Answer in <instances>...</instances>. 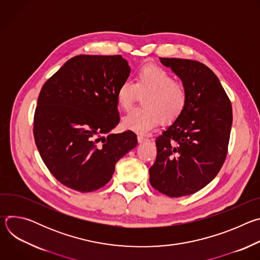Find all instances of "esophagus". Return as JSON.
I'll use <instances>...</instances> for the list:
<instances>
[{
	"instance_id": "esophagus-1",
	"label": "esophagus",
	"mask_w": 260,
	"mask_h": 260,
	"mask_svg": "<svg viewBox=\"0 0 260 260\" xmlns=\"http://www.w3.org/2000/svg\"><path fill=\"white\" fill-rule=\"evenodd\" d=\"M148 141H149V139H148V138H146V137H144V136H138V142H139L140 144L145 143V142H148Z\"/></svg>"
}]
</instances>
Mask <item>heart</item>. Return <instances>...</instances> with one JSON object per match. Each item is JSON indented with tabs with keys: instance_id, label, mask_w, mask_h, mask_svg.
Returning a JSON list of instances; mask_svg holds the SVG:
<instances>
[{
	"instance_id": "heart-1",
	"label": "heart",
	"mask_w": 260,
	"mask_h": 260,
	"mask_svg": "<svg viewBox=\"0 0 260 260\" xmlns=\"http://www.w3.org/2000/svg\"><path fill=\"white\" fill-rule=\"evenodd\" d=\"M144 96L143 109L133 110L122 118V127L138 134H145L162 123L177 120L188 103V91L182 83L175 82L169 72L155 64H146L137 73L136 82L123 81L117 89V103L129 110L138 96Z\"/></svg>"
}]
</instances>
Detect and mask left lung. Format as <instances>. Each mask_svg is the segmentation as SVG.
Listing matches in <instances>:
<instances>
[{
  "instance_id": "1",
  "label": "left lung",
  "mask_w": 260,
  "mask_h": 260,
  "mask_svg": "<svg viewBox=\"0 0 260 260\" xmlns=\"http://www.w3.org/2000/svg\"><path fill=\"white\" fill-rule=\"evenodd\" d=\"M187 88L183 114L156 138L157 156L149 169L150 184L170 198L204 188L219 173L233 123L232 103L218 77L204 63L159 57Z\"/></svg>"
}]
</instances>
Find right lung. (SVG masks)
I'll use <instances>...</instances> for the list:
<instances>
[{
	"label": "right lung",
	"instance_id": "1",
	"mask_svg": "<svg viewBox=\"0 0 260 260\" xmlns=\"http://www.w3.org/2000/svg\"><path fill=\"white\" fill-rule=\"evenodd\" d=\"M129 73L121 55L83 54L69 59L43 85L34 116L35 142L64 186L80 192L105 186L116 162L137 146L132 131L110 134L120 120L117 89Z\"/></svg>",
	"mask_w": 260,
	"mask_h": 260
}]
</instances>
